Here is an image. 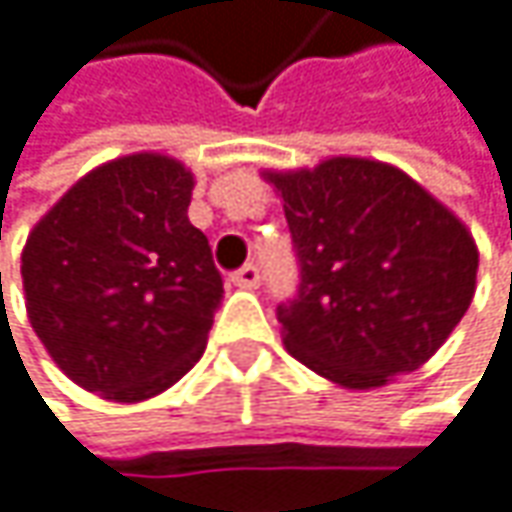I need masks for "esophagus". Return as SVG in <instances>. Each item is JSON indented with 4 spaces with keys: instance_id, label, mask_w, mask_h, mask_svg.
Masks as SVG:
<instances>
[{
    "instance_id": "esophagus-1",
    "label": "esophagus",
    "mask_w": 512,
    "mask_h": 512,
    "mask_svg": "<svg viewBox=\"0 0 512 512\" xmlns=\"http://www.w3.org/2000/svg\"><path fill=\"white\" fill-rule=\"evenodd\" d=\"M230 282L236 285V288H242V291H254L261 285V270L254 267V264H245L242 270H236L233 276H230Z\"/></svg>"
}]
</instances>
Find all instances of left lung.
<instances>
[{
  "label": "left lung",
  "instance_id": "8db88e82",
  "mask_svg": "<svg viewBox=\"0 0 512 512\" xmlns=\"http://www.w3.org/2000/svg\"><path fill=\"white\" fill-rule=\"evenodd\" d=\"M264 179L282 194L303 273L297 300L279 306L288 354L345 390L429 363L477 291L465 221L375 158L333 155Z\"/></svg>",
  "mask_w": 512,
  "mask_h": 512
}]
</instances>
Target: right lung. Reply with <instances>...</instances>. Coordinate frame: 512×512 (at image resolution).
<instances>
[{
    "mask_svg": "<svg viewBox=\"0 0 512 512\" xmlns=\"http://www.w3.org/2000/svg\"><path fill=\"white\" fill-rule=\"evenodd\" d=\"M194 173L134 152L80 176L29 230L26 315L83 390L134 405L170 390L206 348L221 276L188 221Z\"/></svg>",
    "mask_w": 512,
    "mask_h": 512,
    "instance_id": "obj_1",
    "label": "right lung"
}]
</instances>
